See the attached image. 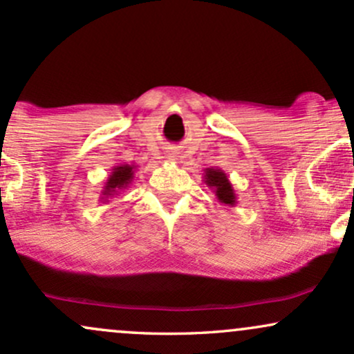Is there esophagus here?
Instances as JSON below:
<instances>
[{
  "label": "esophagus",
  "mask_w": 354,
  "mask_h": 354,
  "mask_svg": "<svg viewBox=\"0 0 354 354\" xmlns=\"http://www.w3.org/2000/svg\"><path fill=\"white\" fill-rule=\"evenodd\" d=\"M166 158H168V160H174V153L168 151V153H166Z\"/></svg>",
  "instance_id": "34e87169"
}]
</instances>
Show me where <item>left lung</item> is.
<instances>
[{
    "mask_svg": "<svg viewBox=\"0 0 354 354\" xmlns=\"http://www.w3.org/2000/svg\"><path fill=\"white\" fill-rule=\"evenodd\" d=\"M205 183L208 188L213 189L214 196L219 205L234 206L236 205V193H234L233 185H231L228 176L223 169L218 168H206L205 169Z\"/></svg>",
    "mask_w": 354,
    "mask_h": 354,
    "instance_id": "8db88e82",
    "label": "left lung"
}]
</instances>
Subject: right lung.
<instances>
[{"label":"right lung","mask_w":354,"mask_h":354,"mask_svg":"<svg viewBox=\"0 0 354 354\" xmlns=\"http://www.w3.org/2000/svg\"><path fill=\"white\" fill-rule=\"evenodd\" d=\"M136 166L135 165H118L113 166L111 173H109L108 180L104 181V188L101 189L100 201L106 203L109 198L116 196L121 191L128 188L131 185L133 178H135Z\"/></svg>","instance_id":"1"}]
</instances>
